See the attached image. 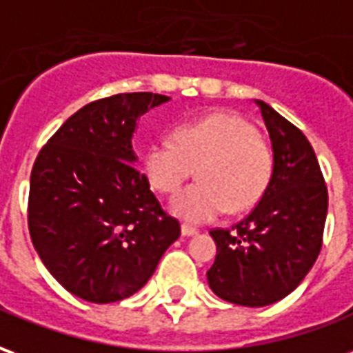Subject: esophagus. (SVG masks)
<instances>
[{"label":"esophagus","instance_id":"obj_1","mask_svg":"<svg viewBox=\"0 0 353 353\" xmlns=\"http://www.w3.org/2000/svg\"><path fill=\"white\" fill-rule=\"evenodd\" d=\"M181 234L183 236H194V234H199V230L191 227V225H181Z\"/></svg>","mask_w":353,"mask_h":353}]
</instances>
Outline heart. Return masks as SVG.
Segmentation results:
<instances>
[{
    "label": "heart",
    "mask_w": 353,
    "mask_h": 353,
    "mask_svg": "<svg viewBox=\"0 0 353 353\" xmlns=\"http://www.w3.org/2000/svg\"><path fill=\"white\" fill-rule=\"evenodd\" d=\"M174 138L151 139L141 170L153 189L174 192L196 166L200 181L170 200V210L181 219L212 221L229 208L244 212L263 199L272 179L274 153L252 123L230 111H214L176 126Z\"/></svg>",
    "instance_id": "b5f03b06"
}]
</instances>
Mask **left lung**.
I'll return each instance as SVG.
<instances>
[{
    "label": "left lung",
    "mask_w": 353,
    "mask_h": 353,
    "mask_svg": "<svg viewBox=\"0 0 353 353\" xmlns=\"http://www.w3.org/2000/svg\"><path fill=\"white\" fill-rule=\"evenodd\" d=\"M255 103L272 143V179L252 214L210 232L217 255L208 283L223 301L259 308L295 291L318 259L327 187L303 132L263 100Z\"/></svg>",
    "instance_id": "left-lung-1"
}]
</instances>
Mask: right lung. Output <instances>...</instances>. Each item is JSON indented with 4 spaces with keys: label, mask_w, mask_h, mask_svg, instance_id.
Instances as JSON below:
<instances>
[{
    "label": "right lung",
    "mask_w": 353,
    "mask_h": 353,
    "mask_svg": "<svg viewBox=\"0 0 353 353\" xmlns=\"http://www.w3.org/2000/svg\"><path fill=\"white\" fill-rule=\"evenodd\" d=\"M166 101L153 92L92 101L37 154L30 236L47 270L83 301L108 304L138 293L181 234L136 168L132 149L139 117Z\"/></svg>",
    "instance_id": "obj_1"
}]
</instances>
